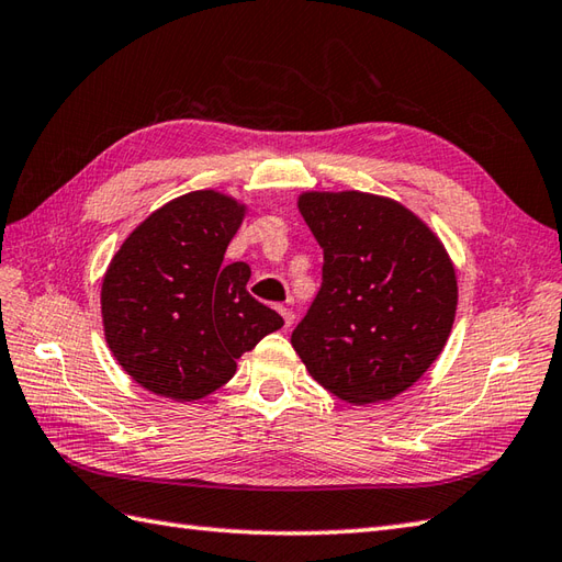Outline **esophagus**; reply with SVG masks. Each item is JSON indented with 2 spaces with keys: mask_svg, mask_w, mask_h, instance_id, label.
Here are the masks:
<instances>
[{
  "mask_svg": "<svg viewBox=\"0 0 562 562\" xmlns=\"http://www.w3.org/2000/svg\"><path fill=\"white\" fill-rule=\"evenodd\" d=\"M278 314L282 316V321H284V328H290L292 324H294V314H292V308H288V306H278Z\"/></svg>",
  "mask_w": 562,
  "mask_h": 562,
  "instance_id": "obj_1",
  "label": "esophagus"
}]
</instances>
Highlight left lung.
Instances as JSON below:
<instances>
[{"label":"left lung","mask_w":562,"mask_h":562,"mask_svg":"<svg viewBox=\"0 0 562 562\" xmlns=\"http://www.w3.org/2000/svg\"><path fill=\"white\" fill-rule=\"evenodd\" d=\"M296 207L324 248V282L292 348L342 401L396 398L432 367L457 316V270L445 244L384 195L306 190Z\"/></svg>","instance_id":"1"}]
</instances>
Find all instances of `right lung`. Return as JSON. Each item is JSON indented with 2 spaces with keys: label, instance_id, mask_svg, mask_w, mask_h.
<instances>
[{
  "label": "right lung",
  "instance_id": "obj_1",
  "mask_svg": "<svg viewBox=\"0 0 562 562\" xmlns=\"http://www.w3.org/2000/svg\"><path fill=\"white\" fill-rule=\"evenodd\" d=\"M248 207L220 190H195L139 222L103 274L105 342L142 389L200 401L224 386L236 360L282 328L248 294L246 262L224 266Z\"/></svg>",
  "mask_w": 562,
  "mask_h": 562
}]
</instances>
